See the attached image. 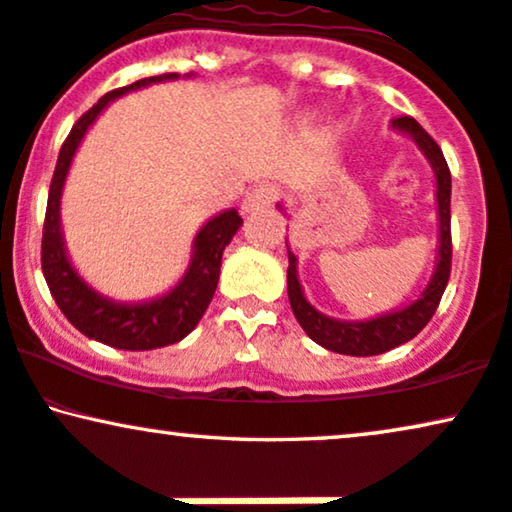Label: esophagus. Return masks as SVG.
Instances as JSON below:
<instances>
[{"label": "esophagus", "mask_w": 512, "mask_h": 512, "mask_svg": "<svg viewBox=\"0 0 512 512\" xmlns=\"http://www.w3.org/2000/svg\"><path fill=\"white\" fill-rule=\"evenodd\" d=\"M277 197H280L277 188H270V185H258V188H254L247 197H244L242 211L244 214H254V211H258V209L272 207V204L277 202Z\"/></svg>", "instance_id": "esophagus-1"}]
</instances>
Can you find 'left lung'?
I'll return each instance as SVG.
<instances>
[{"instance_id":"8db88e82","label":"left lung","mask_w":512,"mask_h":512,"mask_svg":"<svg viewBox=\"0 0 512 512\" xmlns=\"http://www.w3.org/2000/svg\"><path fill=\"white\" fill-rule=\"evenodd\" d=\"M390 129L397 134L409 136L416 143V148L423 152V157L428 159L430 169L435 174V202H437V256H435V272L430 277L428 287L421 291V296L416 301H411L404 308L390 310V313L376 315L371 320L360 322H348V320H336L320 313L313 303L308 301L303 294L301 280H298V258L294 251L289 249V270H287V294L294 317L301 324L305 334L317 345L331 350L338 355H353V357H369V355H381L386 350H393L397 345L407 343L414 338L430 322V317L435 315L440 298L447 289L449 272H451V174L444 155L433 138L428 136V131L416 122L414 117H397L390 122ZM277 209L287 216L282 204H277Z\"/></svg>"}]
</instances>
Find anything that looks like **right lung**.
Segmentation results:
<instances>
[{
	"mask_svg": "<svg viewBox=\"0 0 512 512\" xmlns=\"http://www.w3.org/2000/svg\"><path fill=\"white\" fill-rule=\"evenodd\" d=\"M178 77L181 75H176V72L159 77H145L134 84L105 94L94 108L84 112L77 119V124L72 126L51 178L42 237L44 280L49 284L51 296L56 298V305L68 317L72 327L82 331L84 336L94 338L98 343L112 345V348L119 350L164 348V345L183 341L197 327L218 287L223 251L242 225L237 209H228L223 214L209 218L195 235L190 263L176 287L162 296L148 298V301H115V298L103 296L101 291L91 287L79 275L70 261L61 223V197L65 178H68V171L72 167V159H75V152L82 145L86 131L96 122L98 115L112 101H117L119 96L131 94V91H138L143 86L157 82H171V79ZM183 77H192V72Z\"/></svg>",
	"mask_w": 512,
	"mask_h": 512,
	"instance_id": "add662e5",
	"label": "right lung"
}]
</instances>
